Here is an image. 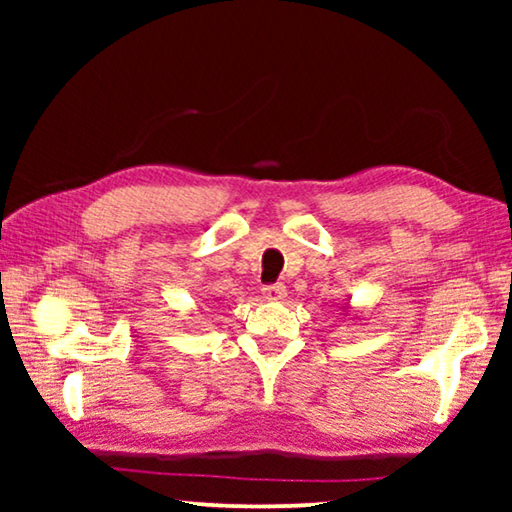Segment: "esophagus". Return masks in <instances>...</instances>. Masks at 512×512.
I'll return each instance as SVG.
<instances>
[{
    "label": "esophagus",
    "mask_w": 512,
    "mask_h": 512,
    "mask_svg": "<svg viewBox=\"0 0 512 512\" xmlns=\"http://www.w3.org/2000/svg\"><path fill=\"white\" fill-rule=\"evenodd\" d=\"M263 298L265 300H284L286 298V286L284 284H272L263 289Z\"/></svg>",
    "instance_id": "obj_1"
}]
</instances>
